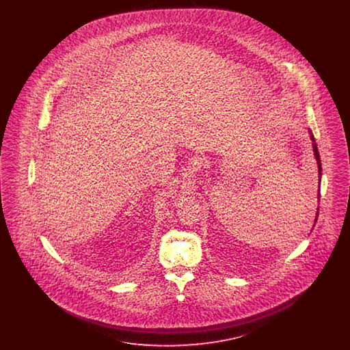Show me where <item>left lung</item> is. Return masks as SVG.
Returning <instances> with one entry per match:
<instances>
[{"label": "left lung", "mask_w": 350, "mask_h": 350, "mask_svg": "<svg viewBox=\"0 0 350 350\" xmlns=\"http://www.w3.org/2000/svg\"><path fill=\"white\" fill-rule=\"evenodd\" d=\"M311 139L314 142V152H315V157L317 160V167H319V174H321V163H320V154H319V150H317V143H315V139H314V135L311 133ZM320 187V186H319ZM319 200H320V189H319Z\"/></svg>", "instance_id": "obj_1"}]
</instances>
